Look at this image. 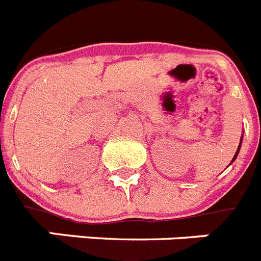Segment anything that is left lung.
<instances>
[{
  "instance_id": "1",
  "label": "left lung",
  "mask_w": 261,
  "mask_h": 261,
  "mask_svg": "<svg viewBox=\"0 0 261 261\" xmlns=\"http://www.w3.org/2000/svg\"><path fill=\"white\" fill-rule=\"evenodd\" d=\"M241 141H242V140H241ZM239 149H241V145H239V146H238V150H237V153H235V155H234V158H232V161H234V159L237 158V155H238V151H239Z\"/></svg>"
}]
</instances>
